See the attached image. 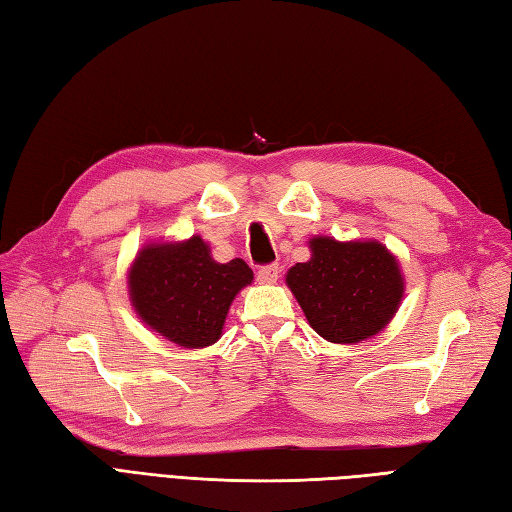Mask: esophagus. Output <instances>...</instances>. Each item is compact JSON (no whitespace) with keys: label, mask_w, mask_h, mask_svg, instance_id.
<instances>
[{"label":"esophagus","mask_w":512,"mask_h":512,"mask_svg":"<svg viewBox=\"0 0 512 512\" xmlns=\"http://www.w3.org/2000/svg\"><path fill=\"white\" fill-rule=\"evenodd\" d=\"M257 279L262 281V284H275L279 279V266L277 264H266L257 270Z\"/></svg>","instance_id":"obj_1"}]
</instances>
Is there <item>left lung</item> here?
I'll return each instance as SVG.
<instances>
[{
  "instance_id": "8db88e82",
  "label": "left lung",
  "mask_w": 512,
  "mask_h": 512,
  "mask_svg": "<svg viewBox=\"0 0 512 512\" xmlns=\"http://www.w3.org/2000/svg\"><path fill=\"white\" fill-rule=\"evenodd\" d=\"M312 257L288 270L286 284L317 334L332 343H358L378 334L402 299L396 257L378 242L314 237Z\"/></svg>"
}]
</instances>
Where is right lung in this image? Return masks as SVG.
<instances>
[{
	"label": "right lung",
	"instance_id": "add662e5",
	"mask_svg": "<svg viewBox=\"0 0 512 512\" xmlns=\"http://www.w3.org/2000/svg\"><path fill=\"white\" fill-rule=\"evenodd\" d=\"M253 281L244 259L217 264L204 239L151 244L129 270V295L151 330L182 347L211 345L222 334L231 301Z\"/></svg>",
	"mask_w": 512,
	"mask_h": 512
}]
</instances>
